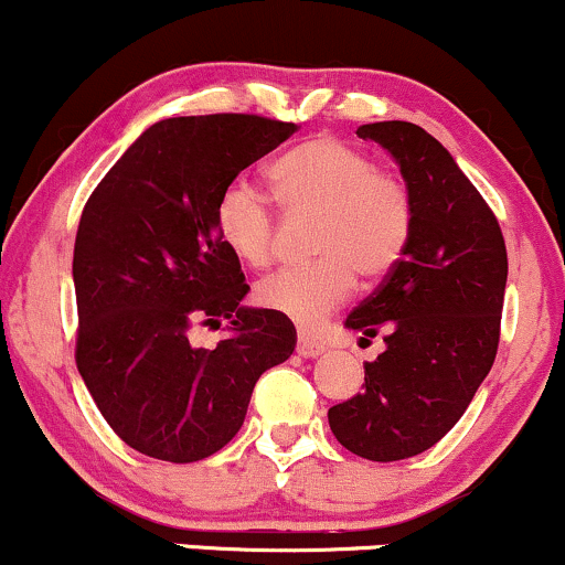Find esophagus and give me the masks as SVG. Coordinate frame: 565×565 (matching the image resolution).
Here are the masks:
<instances>
[{
	"instance_id": "esophagus-1",
	"label": "esophagus",
	"mask_w": 565,
	"mask_h": 565,
	"mask_svg": "<svg viewBox=\"0 0 565 565\" xmlns=\"http://www.w3.org/2000/svg\"><path fill=\"white\" fill-rule=\"evenodd\" d=\"M297 352H300L302 358H318V355H323V352H326V344L321 342V339H316V337H310V334H305V331H300V334H297Z\"/></svg>"
}]
</instances>
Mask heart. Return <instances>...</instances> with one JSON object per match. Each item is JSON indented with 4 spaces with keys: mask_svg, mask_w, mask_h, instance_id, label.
Here are the masks:
<instances>
[{
    "mask_svg": "<svg viewBox=\"0 0 565 565\" xmlns=\"http://www.w3.org/2000/svg\"><path fill=\"white\" fill-rule=\"evenodd\" d=\"M270 183L291 215H316L308 268L257 284L255 302L305 326L321 323L350 297L355 274L379 281L403 260L413 234V196L399 175L379 171L363 149L318 136L270 166ZM217 231L249 268L276 255V213L249 183H231L217 202Z\"/></svg>",
    "mask_w": 565,
    "mask_h": 565,
    "instance_id": "1",
    "label": "heart"
}]
</instances>
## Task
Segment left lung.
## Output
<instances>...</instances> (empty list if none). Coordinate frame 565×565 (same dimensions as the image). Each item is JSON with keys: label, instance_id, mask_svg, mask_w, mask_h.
Masks as SVG:
<instances>
[{"label": "left lung", "instance_id": "8db88e82", "mask_svg": "<svg viewBox=\"0 0 565 565\" xmlns=\"http://www.w3.org/2000/svg\"><path fill=\"white\" fill-rule=\"evenodd\" d=\"M397 160L413 196L407 249L344 326L386 350L365 363V390L329 411L360 458H413L458 424L498 355L508 253L498 217L452 154L416 124L360 126Z\"/></svg>", "mask_w": 565, "mask_h": 565}]
</instances>
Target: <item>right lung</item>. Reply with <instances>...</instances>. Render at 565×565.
<instances>
[{"instance_id": "obj_1", "label": "right lung", "mask_w": 565, "mask_h": 565, "mask_svg": "<svg viewBox=\"0 0 565 565\" xmlns=\"http://www.w3.org/2000/svg\"><path fill=\"white\" fill-rule=\"evenodd\" d=\"M295 131L242 113L160 120L88 196L73 249L76 365L141 455L194 463L226 447L257 379L295 352L289 318L239 305L249 287L217 231L231 181ZM221 317L230 339L192 349L188 329Z\"/></svg>"}]
</instances>
